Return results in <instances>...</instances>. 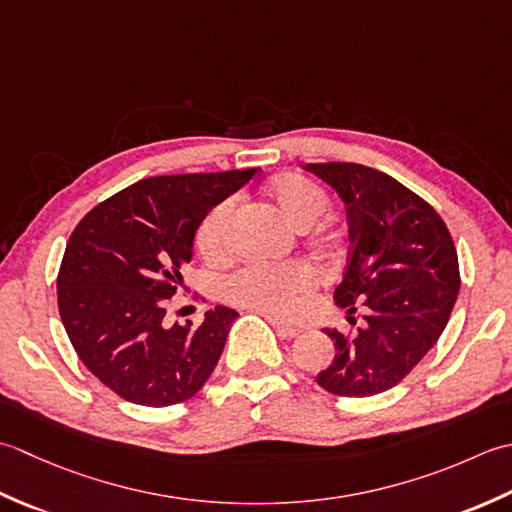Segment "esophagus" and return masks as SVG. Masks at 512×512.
Wrapping results in <instances>:
<instances>
[{"label": "esophagus", "mask_w": 512, "mask_h": 512, "mask_svg": "<svg viewBox=\"0 0 512 512\" xmlns=\"http://www.w3.org/2000/svg\"><path fill=\"white\" fill-rule=\"evenodd\" d=\"M269 325L276 329V333H278L280 338H296L298 333H300L298 327L287 325V322H280V320H274V318H269Z\"/></svg>", "instance_id": "1"}]
</instances>
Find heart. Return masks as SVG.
<instances>
[{"instance_id":"1","label":"heart","mask_w":512,"mask_h":512,"mask_svg":"<svg viewBox=\"0 0 512 512\" xmlns=\"http://www.w3.org/2000/svg\"><path fill=\"white\" fill-rule=\"evenodd\" d=\"M269 198L291 227L307 232L329 212V196L314 181L300 174H285L269 185ZM234 203L221 201L203 216L194 243L207 260H221L229 249ZM314 287V274L300 263H249L225 280L223 294L232 305L285 318L300 298Z\"/></svg>"}]
</instances>
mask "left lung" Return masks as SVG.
Wrapping results in <instances>:
<instances>
[{
  "label": "left lung",
  "instance_id": "obj_1",
  "mask_svg": "<svg viewBox=\"0 0 512 512\" xmlns=\"http://www.w3.org/2000/svg\"><path fill=\"white\" fill-rule=\"evenodd\" d=\"M347 205L349 258L333 300L364 325L325 329L336 356L316 375L344 398L389 391L442 336L460 291L455 243L442 216L393 176L360 163H307Z\"/></svg>",
  "mask_w": 512,
  "mask_h": 512
}]
</instances>
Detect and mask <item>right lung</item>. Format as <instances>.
<instances>
[{
  "label": "right lung",
  "instance_id": "add662e5",
  "mask_svg": "<svg viewBox=\"0 0 512 512\" xmlns=\"http://www.w3.org/2000/svg\"><path fill=\"white\" fill-rule=\"evenodd\" d=\"M254 174L152 176L92 207L70 234L59 316L79 360L119 398L179 404L212 375L236 311L218 305L192 327L168 325L165 307L183 283L198 223Z\"/></svg>",
  "mask_w": 512,
  "mask_h": 512
}]
</instances>
